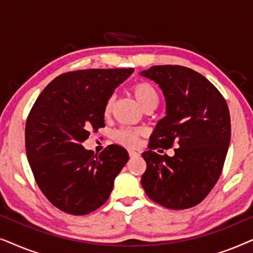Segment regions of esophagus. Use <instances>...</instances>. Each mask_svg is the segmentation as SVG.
Instances as JSON below:
<instances>
[{"label": "esophagus", "mask_w": 253, "mask_h": 253, "mask_svg": "<svg viewBox=\"0 0 253 253\" xmlns=\"http://www.w3.org/2000/svg\"><path fill=\"white\" fill-rule=\"evenodd\" d=\"M127 153H129L130 158H134V157H138V155H139L136 151H133V150H129L127 151Z\"/></svg>", "instance_id": "esophagus-1"}]
</instances>
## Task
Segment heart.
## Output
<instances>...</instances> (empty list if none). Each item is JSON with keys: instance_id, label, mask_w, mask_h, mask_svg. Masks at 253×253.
<instances>
[{"instance_id": "1", "label": "heart", "mask_w": 253, "mask_h": 253, "mask_svg": "<svg viewBox=\"0 0 253 253\" xmlns=\"http://www.w3.org/2000/svg\"><path fill=\"white\" fill-rule=\"evenodd\" d=\"M131 92L139 105L143 107L144 110L154 109L159 103V93L157 88L154 87L151 83L148 82H138L136 84L131 86ZM114 103V98H110L106 101L105 108H103V114L108 116L112 112ZM143 134V131L140 129H132V127L122 126L120 129L115 130L113 132V139L116 143L126 145V146H136L139 141V138Z\"/></svg>"}]
</instances>
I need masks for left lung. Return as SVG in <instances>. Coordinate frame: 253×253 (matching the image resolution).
<instances>
[{"instance_id": "8db88e82", "label": "left lung", "mask_w": 253, "mask_h": 253, "mask_svg": "<svg viewBox=\"0 0 253 253\" xmlns=\"http://www.w3.org/2000/svg\"><path fill=\"white\" fill-rule=\"evenodd\" d=\"M141 75L158 83L167 108L141 154L147 165L141 185L161 206L190 209L206 198L222 172L231 134L227 102L209 79L182 65H154ZM174 144L172 157L155 152Z\"/></svg>"}]
</instances>
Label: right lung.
Segmentation results:
<instances>
[{
  "label": "right lung",
  "instance_id": "1",
  "mask_svg": "<svg viewBox=\"0 0 253 253\" xmlns=\"http://www.w3.org/2000/svg\"><path fill=\"white\" fill-rule=\"evenodd\" d=\"M133 69H86L62 74L48 84L25 126L27 160L44 197L58 210L85 215L109 198L114 179L129 160L109 145L99 155L85 150L89 131L105 126L106 101Z\"/></svg>",
  "mask_w": 253,
  "mask_h": 253
}]
</instances>
